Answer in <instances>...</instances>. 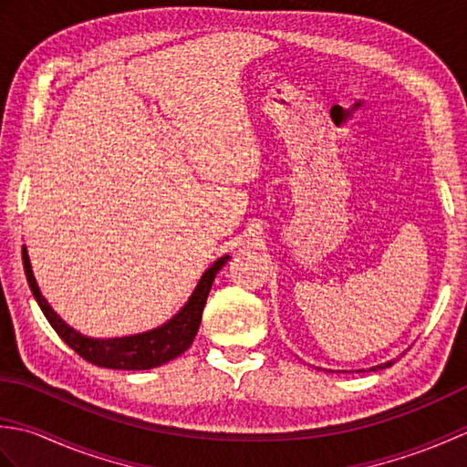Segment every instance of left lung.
Returning <instances> with one entry per match:
<instances>
[{"label":"left lung","mask_w":467,"mask_h":467,"mask_svg":"<svg viewBox=\"0 0 467 467\" xmlns=\"http://www.w3.org/2000/svg\"><path fill=\"white\" fill-rule=\"evenodd\" d=\"M393 365V361H387V363H381V365H375V367H371V371H377V369H385V367H391Z\"/></svg>","instance_id":"1"}]
</instances>
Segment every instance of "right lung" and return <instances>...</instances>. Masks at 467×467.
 Returning a JSON list of instances; mask_svg holds the SVG:
<instances>
[{"label":"right lung","mask_w":467,"mask_h":467,"mask_svg":"<svg viewBox=\"0 0 467 467\" xmlns=\"http://www.w3.org/2000/svg\"><path fill=\"white\" fill-rule=\"evenodd\" d=\"M24 269L29 283V289L34 293V299L37 301L39 309L46 315L47 323L54 327V331L62 337L66 345L82 357V359L90 361L92 365L106 367V369H126V371H140V369H152V367H161L168 361L176 359L182 355L188 347L192 345L198 327L202 321V311L211 293V286L216 273L223 269L231 256L224 254L216 259L208 269L202 273L201 281L194 286L192 295L176 315L162 323L161 327H154L150 331L126 335V337H108V339H96V337L82 335L69 327L62 317H59L46 296L39 291L36 283V276L32 271V263H29L27 249L24 246L22 251Z\"/></svg>","instance_id":"1"}]
</instances>
